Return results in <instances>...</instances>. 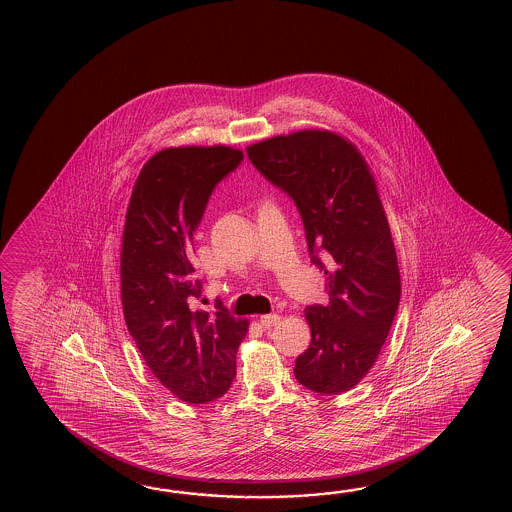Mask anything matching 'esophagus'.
<instances>
[{
  "instance_id": "34e87169",
  "label": "esophagus",
  "mask_w": 512,
  "mask_h": 512,
  "mask_svg": "<svg viewBox=\"0 0 512 512\" xmlns=\"http://www.w3.org/2000/svg\"><path fill=\"white\" fill-rule=\"evenodd\" d=\"M280 320H282V318H280V315H274V313H272V315L260 316V324L263 327L278 326V324H280Z\"/></svg>"
}]
</instances>
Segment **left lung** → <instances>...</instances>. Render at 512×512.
Segmentation results:
<instances>
[{
  "instance_id": "1",
  "label": "left lung",
  "mask_w": 512,
  "mask_h": 512,
  "mask_svg": "<svg viewBox=\"0 0 512 512\" xmlns=\"http://www.w3.org/2000/svg\"><path fill=\"white\" fill-rule=\"evenodd\" d=\"M247 155L293 197L311 261L327 276V305L305 307L311 344L294 377L311 392H348L379 357L401 298L397 252L370 166L353 142L327 130L276 135L247 146Z\"/></svg>"
}]
</instances>
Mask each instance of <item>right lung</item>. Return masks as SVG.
<instances>
[{
	"label": "right lung",
	"instance_id": "1",
	"mask_svg": "<svg viewBox=\"0 0 512 512\" xmlns=\"http://www.w3.org/2000/svg\"><path fill=\"white\" fill-rule=\"evenodd\" d=\"M243 152L216 146H179L155 153L131 192L120 249L124 320L157 381L190 404L229 392L236 353L249 320L192 311L201 294L190 261L194 232L208 197L236 170Z\"/></svg>",
	"mask_w": 512,
	"mask_h": 512
}]
</instances>
